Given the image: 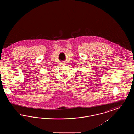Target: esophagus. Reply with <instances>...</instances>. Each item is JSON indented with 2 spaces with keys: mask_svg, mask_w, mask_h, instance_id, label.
I'll return each instance as SVG.
<instances>
[{
  "mask_svg": "<svg viewBox=\"0 0 134 134\" xmlns=\"http://www.w3.org/2000/svg\"><path fill=\"white\" fill-rule=\"evenodd\" d=\"M61 64H62L63 65H66V63L64 61H63L61 62Z\"/></svg>",
  "mask_w": 134,
  "mask_h": 134,
  "instance_id": "1",
  "label": "esophagus"
}]
</instances>
